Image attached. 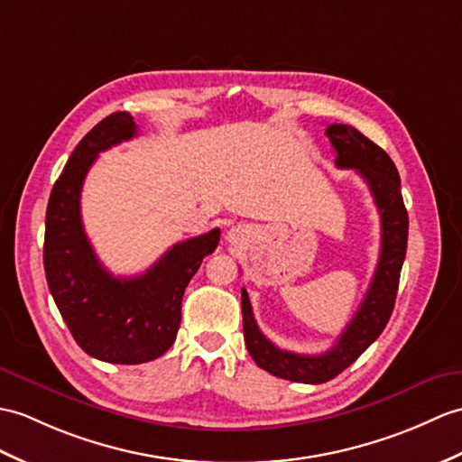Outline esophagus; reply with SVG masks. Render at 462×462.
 Here are the masks:
<instances>
[{"label": "esophagus", "instance_id": "1", "mask_svg": "<svg viewBox=\"0 0 462 462\" xmlns=\"http://www.w3.org/2000/svg\"><path fill=\"white\" fill-rule=\"evenodd\" d=\"M238 234H240V232H238V228H232V230L228 232V240H230V242L238 240Z\"/></svg>", "mask_w": 462, "mask_h": 462}]
</instances>
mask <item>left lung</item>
Masks as SVG:
<instances>
[{"label": "left lung", "instance_id": "1", "mask_svg": "<svg viewBox=\"0 0 462 462\" xmlns=\"http://www.w3.org/2000/svg\"><path fill=\"white\" fill-rule=\"evenodd\" d=\"M327 135L335 147L337 167L354 169L366 180L382 220L380 260L356 315L342 330L335 346L327 352L317 356L295 354L277 348L270 338H265L255 325L248 291L242 287L244 340L250 356L257 366L273 376L301 383H323L337 378L382 335L398 295L407 250V228H410V218L402 199L400 173L390 155L366 135H362L356 127L346 124H330Z\"/></svg>", "mask_w": 462, "mask_h": 462}]
</instances>
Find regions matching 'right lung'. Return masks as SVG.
<instances>
[{"label":"right lung","instance_id":"add662e5","mask_svg":"<svg viewBox=\"0 0 462 462\" xmlns=\"http://www.w3.org/2000/svg\"><path fill=\"white\" fill-rule=\"evenodd\" d=\"M134 135L137 125L127 112L96 124L52 187L45 220L42 262L51 295L79 346L110 364H143L171 348L185 289L220 240L214 228L179 242L135 277H114L100 263L82 226V182L100 152Z\"/></svg>","mask_w":462,"mask_h":462}]
</instances>
